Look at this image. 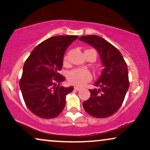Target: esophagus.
<instances>
[{
  "label": "esophagus",
  "instance_id": "obj_1",
  "mask_svg": "<svg viewBox=\"0 0 150 150\" xmlns=\"http://www.w3.org/2000/svg\"><path fill=\"white\" fill-rule=\"evenodd\" d=\"M74 89H75V90H76V91H79V90L81 89V88L79 87V86H75Z\"/></svg>",
  "mask_w": 150,
  "mask_h": 150
}]
</instances>
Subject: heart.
I'll return each mask as SVG.
<instances>
[{
  "mask_svg": "<svg viewBox=\"0 0 150 150\" xmlns=\"http://www.w3.org/2000/svg\"><path fill=\"white\" fill-rule=\"evenodd\" d=\"M67 57H64L66 61ZM91 74L88 70L82 68H77L69 72L68 74V80L70 83L76 86H83L86 82L91 80Z\"/></svg>",
  "mask_w": 150,
  "mask_h": 150,
  "instance_id": "heart-1",
  "label": "heart"
}]
</instances>
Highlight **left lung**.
I'll use <instances>...</instances> for the list:
<instances>
[{
  "label": "left lung",
  "mask_w": 150,
  "mask_h": 150,
  "mask_svg": "<svg viewBox=\"0 0 150 150\" xmlns=\"http://www.w3.org/2000/svg\"><path fill=\"white\" fill-rule=\"evenodd\" d=\"M79 40L92 46L98 52L104 68L91 96L83 103L91 116L105 118L115 114L122 105L129 87L127 63L122 54L107 40L98 35H84Z\"/></svg>",
  "instance_id": "1"
}]
</instances>
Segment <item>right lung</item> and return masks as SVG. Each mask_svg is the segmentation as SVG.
<instances>
[{
  "instance_id": "right-lung-1",
  "label": "right lung",
  "mask_w": 150,
  "mask_h": 150,
  "mask_svg": "<svg viewBox=\"0 0 150 150\" xmlns=\"http://www.w3.org/2000/svg\"><path fill=\"white\" fill-rule=\"evenodd\" d=\"M77 38H50L36 47L25 61L19 86L25 103L34 115L51 119L64 109L66 96L73 91V86H61L65 77L58 72L62 68L66 49Z\"/></svg>"
}]
</instances>
